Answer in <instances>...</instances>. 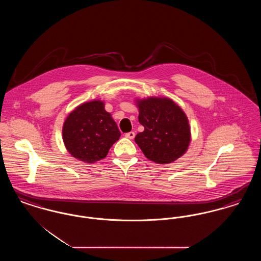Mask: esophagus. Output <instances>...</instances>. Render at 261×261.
<instances>
[{
  "mask_svg": "<svg viewBox=\"0 0 261 261\" xmlns=\"http://www.w3.org/2000/svg\"><path fill=\"white\" fill-rule=\"evenodd\" d=\"M125 137H126V138H128V139H131V140H132V139H134V138H135V133H134V132L126 133V134H125Z\"/></svg>",
  "mask_w": 261,
  "mask_h": 261,
  "instance_id": "esophagus-1",
  "label": "esophagus"
}]
</instances>
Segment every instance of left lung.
Wrapping results in <instances>:
<instances>
[{
	"label": "left lung",
	"mask_w": 261,
	"mask_h": 261,
	"mask_svg": "<svg viewBox=\"0 0 261 261\" xmlns=\"http://www.w3.org/2000/svg\"><path fill=\"white\" fill-rule=\"evenodd\" d=\"M139 122L145 130L135 137L149 161L170 163L185 153L191 134L186 114L169 99L149 98L138 102Z\"/></svg>",
	"instance_id": "obj_1"
}]
</instances>
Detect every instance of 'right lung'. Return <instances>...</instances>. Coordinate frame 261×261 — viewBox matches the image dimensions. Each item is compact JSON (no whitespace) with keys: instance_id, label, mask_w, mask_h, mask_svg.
<instances>
[{"instance_id":"right-lung-1","label":"right lung","mask_w":261,"mask_h":261,"mask_svg":"<svg viewBox=\"0 0 261 261\" xmlns=\"http://www.w3.org/2000/svg\"><path fill=\"white\" fill-rule=\"evenodd\" d=\"M120 135L115 121L99 100L79 106L68 115L62 129L67 150L88 163L105 159Z\"/></svg>"}]
</instances>
